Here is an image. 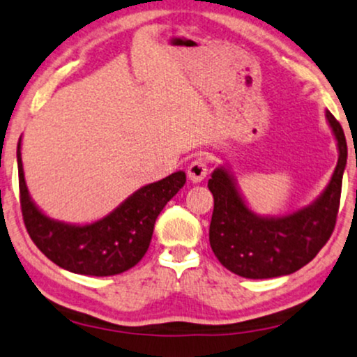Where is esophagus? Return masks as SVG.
I'll list each match as a JSON object with an SVG mask.
<instances>
[{
    "label": "esophagus",
    "mask_w": 357,
    "mask_h": 357,
    "mask_svg": "<svg viewBox=\"0 0 357 357\" xmlns=\"http://www.w3.org/2000/svg\"><path fill=\"white\" fill-rule=\"evenodd\" d=\"M209 169V160L204 154H197L195 160L191 161V165L188 166V176L192 183H201L206 178Z\"/></svg>",
    "instance_id": "esophagus-1"
}]
</instances>
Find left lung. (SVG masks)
<instances>
[{
  "instance_id": "obj_1",
  "label": "left lung",
  "mask_w": 357,
  "mask_h": 357,
  "mask_svg": "<svg viewBox=\"0 0 357 357\" xmlns=\"http://www.w3.org/2000/svg\"><path fill=\"white\" fill-rule=\"evenodd\" d=\"M328 121L339 146V160L323 196L301 211L284 218H259L248 209L231 174L216 169L208 188L214 209L209 244L220 263L238 276L268 279L291 274L316 257L336 226L347 160L346 136L329 111Z\"/></svg>"
}]
</instances>
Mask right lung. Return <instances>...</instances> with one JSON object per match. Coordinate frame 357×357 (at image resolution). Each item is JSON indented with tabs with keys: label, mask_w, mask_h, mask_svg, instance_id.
Masks as SVG:
<instances>
[{
	"label": "right lung",
	"mask_w": 357,
	"mask_h": 357,
	"mask_svg": "<svg viewBox=\"0 0 357 357\" xmlns=\"http://www.w3.org/2000/svg\"><path fill=\"white\" fill-rule=\"evenodd\" d=\"M20 204L33 243L59 268L88 276L128 271L148 251L158 214L186 183L183 171L137 190L109 216L86 226L50 220L33 204L24 183L18 143Z\"/></svg>",
	"instance_id": "add662e5"
}]
</instances>
